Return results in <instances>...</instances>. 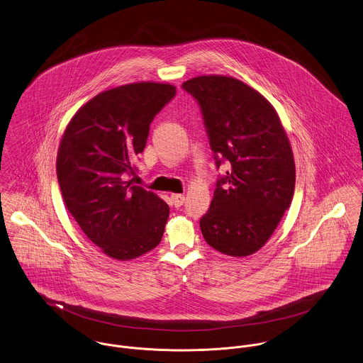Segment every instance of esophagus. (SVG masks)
Instances as JSON below:
<instances>
[{
  "instance_id": "esophagus-1",
  "label": "esophagus",
  "mask_w": 363,
  "mask_h": 363,
  "mask_svg": "<svg viewBox=\"0 0 363 363\" xmlns=\"http://www.w3.org/2000/svg\"><path fill=\"white\" fill-rule=\"evenodd\" d=\"M170 200H172V204L176 208L182 207L184 204V196L183 194H172Z\"/></svg>"
}]
</instances>
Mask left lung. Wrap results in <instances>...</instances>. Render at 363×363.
<instances>
[{
	"instance_id": "1",
	"label": "left lung",
	"mask_w": 363,
	"mask_h": 363,
	"mask_svg": "<svg viewBox=\"0 0 363 363\" xmlns=\"http://www.w3.org/2000/svg\"><path fill=\"white\" fill-rule=\"evenodd\" d=\"M182 86L201 107L216 166L230 163L200 220L203 236L226 256L255 255L294 197L295 160L288 135L272 104L233 77L201 75Z\"/></svg>"
}]
</instances>
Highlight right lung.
<instances>
[{"label": "right lung", "instance_id": "1", "mask_svg": "<svg viewBox=\"0 0 363 363\" xmlns=\"http://www.w3.org/2000/svg\"><path fill=\"white\" fill-rule=\"evenodd\" d=\"M176 86L135 82L101 92L68 123L57 154L62 200L82 232L106 256L137 259L160 243L169 206L131 186V160L145 148L150 125Z\"/></svg>", "mask_w": 363, "mask_h": 363}]
</instances>
